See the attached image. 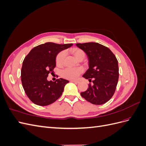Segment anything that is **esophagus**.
<instances>
[{"instance_id": "obj_1", "label": "esophagus", "mask_w": 146, "mask_h": 146, "mask_svg": "<svg viewBox=\"0 0 146 146\" xmlns=\"http://www.w3.org/2000/svg\"><path fill=\"white\" fill-rule=\"evenodd\" d=\"M70 82H74V83H79V82L78 81H77V80H70Z\"/></svg>"}]
</instances>
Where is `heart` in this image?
Returning a JSON list of instances; mask_svg holds the SVG:
<instances>
[{"mask_svg":"<svg viewBox=\"0 0 146 146\" xmlns=\"http://www.w3.org/2000/svg\"><path fill=\"white\" fill-rule=\"evenodd\" d=\"M74 54L78 59L81 56H85V54L82 50L79 48H74L72 50ZM66 56V52L62 50L59 52L56 56V63L58 66L63 65ZM83 69L81 68H67L61 71V76L66 78L76 79L83 72Z\"/></svg>","mask_w":146,"mask_h":146,"instance_id":"obj_1","label":"heart"}]
</instances>
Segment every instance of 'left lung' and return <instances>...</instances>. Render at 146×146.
I'll use <instances>...</instances> for the list:
<instances>
[{"label": "left lung", "mask_w": 146, "mask_h": 146, "mask_svg": "<svg viewBox=\"0 0 146 146\" xmlns=\"http://www.w3.org/2000/svg\"><path fill=\"white\" fill-rule=\"evenodd\" d=\"M78 47L88 55L89 69L83 77L89 83L82 97L94 105H102L114 94L119 79L118 61L109 48L97 42L77 43Z\"/></svg>", "instance_id": "obj_1"}]
</instances>
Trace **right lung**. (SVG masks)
<instances>
[{
  "mask_svg": "<svg viewBox=\"0 0 146 146\" xmlns=\"http://www.w3.org/2000/svg\"><path fill=\"white\" fill-rule=\"evenodd\" d=\"M72 44L46 42L33 48L25 57L21 69V82L25 94L35 104L48 105L62 94L69 82L63 78L48 82L47 77L55 68L56 55Z\"/></svg>",
  "mask_w": 146,
  "mask_h": 146,
  "instance_id": "obj_1",
  "label": "right lung"
}]
</instances>
